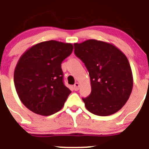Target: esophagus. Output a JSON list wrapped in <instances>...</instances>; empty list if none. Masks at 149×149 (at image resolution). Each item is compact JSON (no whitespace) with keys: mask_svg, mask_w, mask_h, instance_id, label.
<instances>
[{"mask_svg":"<svg viewBox=\"0 0 149 149\" xmlns=\"http://www.w3.org/2000/svg\"><path fill=\"white\" fill-rule=\"evenodd\" d=\"M79 87H80V84H79V83L76 82V84H74V90L75 91H79Z\"/></svg>","mask_w":149,"mask_h":149,"instance_id":"esophagus-1","label":"esophagus"}]
</instances>
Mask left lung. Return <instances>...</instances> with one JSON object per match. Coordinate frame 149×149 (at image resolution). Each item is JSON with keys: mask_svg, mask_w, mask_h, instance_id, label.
<instances>
[{"mask_svg": "<svg viewBox=\"0 0 149 149\" xmlns=\"http://www.w3.org/2000/svg\"><path fill=\"white\" fill-rule=\"evenodd\" d=\"M74 48L89 72L91 93L82 98L87 110L101 116L118 111L129 98L134 84L126 55L112 43L94 39L74 43Z\"/></svg>", "mask_w": 149, "mask_h": 149, "instance_id": "left-lung-1", "label": "left lung"}]
</instances>
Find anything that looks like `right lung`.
<instances>
[{
	"mask_svg": "<svg viewBox=\"0 0 149 149\" xmlns=\"http://www.w3.org/2000/svg\"><path fill=\"white\" fill-rule=\"evenodd\" d=\"M72 43H38L20 57L14 70L18 97L27 109L41 116L59 111L71 93L63 81L61 63L71 54Z\"/></svg>",
	"mask_w": 149,
	"mask_h": 149,
	"instance_id": "right-lung-1",
	"label": "right lung"
}]
</instances>
